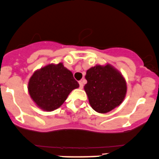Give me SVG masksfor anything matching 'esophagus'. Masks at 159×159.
Segmentation results:
<instances>
[{"instance_id":"esophagus-1","label":"esophagus","mask_w":159,"mask_h":159,"mask_svg":"<svg viewBox=\"0 0 159 159\" xmlns=\"http://www.w3.org/2000/svg\"><path fill=\"white\" fill-rule=\"evenodd\" d=\"M79 84H80V88L83 89V83L82 81H79Z\"/></svg>"}]
</instances>
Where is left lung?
Masks as SVG:
<instances>
[{
    "instance_id": "obj_1",
    "label": "left lung",
    "mask_w": 159,
    "mask_h": 159,
    "mask_svg": "<svg viewBox=\"0 0 159 159\" xmlns=\"http://www.w3.org/2000/svg\"><path fill=\"white\" fill-rule=\"evenodd\" d=\"M84 89L90 105L95 111L105 114L122 103L126 93L125 80L109 64L96 65L86 72Z\"/></svg>"
}]
</instances>
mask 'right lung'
<instances>
[{
	"mask_svg": "<svg viewBox=\"0 0 159 159\" xmlns=\"http://www.w3.org/2000/svg\"><path fill=\"white\" fill-rule=\"evenodd\" d=\"M79 83L73 73L61 63L50 64L35 71L29 82V93L39 107L51 111L65 102L68 95Z\"/></svg>",
	"mask_w": 159,
	"mask_h": 159,
	"instance_id": "add662e5",
	"label": "right lung"
}]
</instances>
